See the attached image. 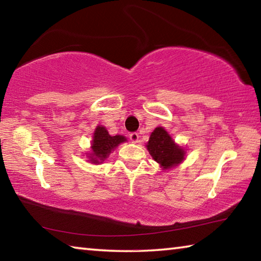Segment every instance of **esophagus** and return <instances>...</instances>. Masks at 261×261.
Listing matches in <instances>:
<instances>
[{"label":"esophagus","mask_w":261,"mask_h":261,"mask_svg":"<svg viewBox=\"0 0 261 261\" xmlns=\"http://www.w3.org/2000/svg\"><path fill=\"white\" fill-rule=\"evenodd\" d=\"M129 137H130V140L132 141V143H139V135L137 134V132H132Z\"/></svg>","instance_id":"obj_1"}]
</instances>
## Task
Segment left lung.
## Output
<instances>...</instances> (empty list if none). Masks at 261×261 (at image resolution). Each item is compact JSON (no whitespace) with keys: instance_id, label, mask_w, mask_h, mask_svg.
I'll return each instance as SVG.
<instances>
[{"instance_id":"obj_1","label":"left lung","mask_w":261,"mask_h":261,"mask_svg":"<svg viewBox=\"0 0 261 261\" xmlns=\"http://www.w3.org/2000/svg\"><path fill=\"white\" fill-rule=\"evenodd\" d=\"M146 147L162 169H170L184 160V148L175 144L169 134L161 126L155 127L152 132Z\"/></svg>"}]
</instances>
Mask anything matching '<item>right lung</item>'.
I'll return each instance as SVG.
<instances>
[{"label":"right lung","mask_w":261,"mask_h":261,"mask_svg":"<svg viewBox=\"0 0 261 261\" xmlns=\"http://www.w3.org/2000/svg\"><path fill=\"white\" fill-rule=\"evenodd\" d=\"M124 141H126L124 136H110L105 126L98 125L94 131L93 140H92L90 161L93 163H101L105 161V159L109 156L112 151Z\"/></svg>","instance_id":"add662e5"}]
</instances>
